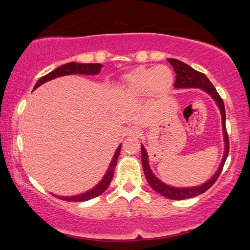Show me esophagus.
Masks as SVG:
<instances>
[{"label":"esophagus","mask_w":250,"mask_h":250,"mask_svg":"<svg viewBox=\"0 0 250 250\" xmlns=\"http://www.w3.org/2000/svg\"><path fill=\"white\" fill-rule=\"evenodd\" d=\"M142 134V129L140 126H131V128L128 130V135L131 137H139Z\"/></svg>","instance_id":"obj_1"}]
</instances>
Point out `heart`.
I'll return each mask as SVG.
<instances>
[{"label": "heart", "mask_w": 250, "mask_h": 250, "mask_svg": "<svg viewBox=\"0 0 250 250\" xmlns=\"http://www.w3.org/2000/svg\"><path fill=\"white\" fill-rule=\"evenodd\" d=\"M173 83L174 74L168 66H140L125 74L120 90L129 99H139L146 93L160 97L171 90Z\"/></svg>", "instance_id": "heart-1"}]
</instances>
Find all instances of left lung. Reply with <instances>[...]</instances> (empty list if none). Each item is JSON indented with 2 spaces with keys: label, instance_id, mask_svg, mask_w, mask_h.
<instances>
[{
  "label": "left lung",
  "instance_id": "left-lung-1",
  "mask_svg": "<svg viewBox=\"0 0 250 250\" xmlns=\"http://www.w3.org/2000/svg\"><path fill=\"white\" fill-rule=\"evenodd\" d=\"M167 61L171 63L175 73H176V81L174 83V87L176 89L200 88L202 90H204L206 93H208L210 97L215 100L217 106H218L220 109L221 118H222V132H224V137H225L224 157H222L220 166L218 169L216 171V173L214 174V176L209 180H207L206 183L202 184L201 186L189 187V188H176L162 183L161 180H159L155 175H153L152 171L149 167V161H148L147 151L144 146L143 145L141 146L143 169H144L146 179L148 184L150 185V187L155 191H157L159 194H161L171 200H186V199L194 198V196L204 193L206 190H208L211 186L215 184L216 180L218 179L222 168H224L225 162L227 160L228 155H229V147H230L229 137H228L227 128H226V109H225L224 100L220 98V95L218 94V92H217L214 84L209 82V79L207 78L203 73L195 71L194 68H192L188 64H186V63H184L183 61H179L177 59L168 58Z\"/></svg>",
  "mask_w": 250,
  "mask_h": 250
}]
</instances>
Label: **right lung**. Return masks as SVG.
<instances>
[{
	"label": "right lung",
	"instance_id": "right-lung-1",
	"mask_svg": "<svg viewBox=\"0 0 250 250\" xmlns=\"http://www.w3.org/2000/svg\"><path fill=\"white\" fill-rule=\"evenodd\" d=\"M101 68H102V64H99V63H76V62L66 63V64H63L59 67H57L56 70L48 73L47 75L41 77L39 81H37V83H35L33 90L39 88L41 84L45 83L46 82H49V81H51V79L60 77V76L72 75V74H82V75H97V74H99V72L101 71ZM120 149H121V145H119L118 148L116 149L115 155H114L113 159H111V162L109 164L107 172H106V174L104 175L103 179L101 180V182L97 186H95L94 188L87 191V192L78 194V195H74V196H58V195H56L57 198L64 200V201H70V202H83V201H88L90 199L97 198V196H99L100 194H102L104 191L107 189V187L111 182V178H113L117 160H118V157L120 153Z\"/></svg>",
	"mask_w": 250,
	"mask_h": 250
}]
</instances>
